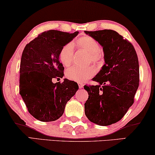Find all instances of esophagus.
<instances>
[{"label": "esophagus", "instance_id": "obj_1", "mask_svg": "<svg viewBox=\"0 0 155 155\" xmlns=\"http://www.w3.org/2000/svg\"><path fill=\"white\" fill-rule=\"evenodd\" d=\"M78 86H79V88L80 89H82L83 88V84L81 83V82H78Z\"/></svg>", "mask_w": 155, "mask_h": 155}]
</instances>
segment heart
Here are the masks:
<instances>
[{"mask_svg": "<svg viewBox=\"0 0 155 155\" xmlns=\"http://www.w3.org/2000/svg\"><path fill=\"white\" fill-rule=\"evenodd\" d=\"M75 45L80 49L89 53V62L92 61L94 63H98L102 60L103 54L101 51L100 45L94 38L88 36L80 37L76 40ZM73 45L71 43H68L63 46L61 49L59 60L63 66L68 67L73 62ZM96 70L92 66L86 68L73 66L67 70L65 76L73 81L84 82L94 76Z\"/></svg>", "mask_w": 155, "mask_h": 155, "instance_id": "b5f03b06", "label": "heart"}]
</instances>
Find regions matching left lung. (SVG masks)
<instances>
[{
  "mask_svg": "<svg viewBox=\"0 0 155 155\" xmlns=\"http://www.w3.org/2000/svg\"><path fill=\"white\" fill-rule=\"evenodd\" d=\"M84 32L102 46L105 63L92 79L99 84L84 86L89 94L84 113L91 122L109 126L119 121L133 105L139 86L138 58L132 44L116 31Z\"/></svg>",
  "mask_w": 155,
  "mask_h": 155,
  "instance_id": "obj_1",
  "label": "left lung"
}]
</instances>
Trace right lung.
<instances>
[{
  "mask_svg": "<svg viewBox=\"0 0 155 155\" xmlns=\"http://www.w3.org/2000/svg\"><path fill=\"white\" fill-rule=\"evenodd\" d=\"M79 31L48 30L27 44L23 50L20 68V94L28 111L37 120L54 121L63 114L68 101L75 94L78 85L63 77L59 53Z\"/></svg>",
  "mask_w": 155,
  "mask_h": 155,
  "instance_id": "obj_1",
  "label": "right lung"
}]
</instances>
